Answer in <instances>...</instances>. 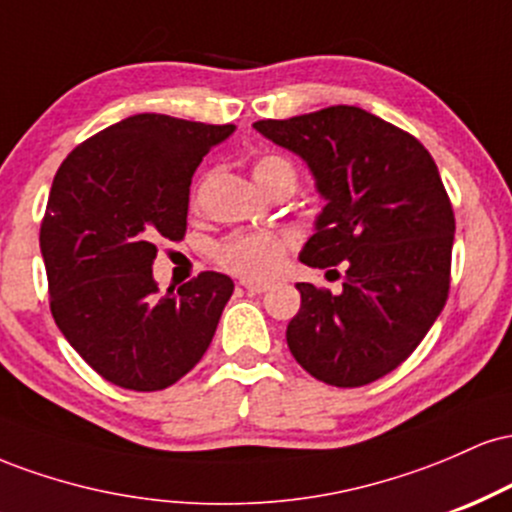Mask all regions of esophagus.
<instances>
[{
  "label": "esophagus",
  "mask_w": 512,
  "mask_h": 512,
  "mask_svg": "<svg viewBox=\"0 0 512 512\" xmlns=\"http://www.w3.org/2000/svg\"><path fill=\"white\" fill-rule=\"evenodd\" d=\"M243 286L245 291L248 293H264V291H269V284H260V281H243Z\"/></svg>",
  "instance_id": "obj_1"
}]
</instances>
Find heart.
<instances>
[{"label":"heart","mask_w":512,"mask_h":512,"mask_svg":"<svg viewBox=\"0 0 512 512\" xmlns=\"http://www.w3.org/2000/svg\"><path fill=\"white\" fill-rule=\"evenodd\" d=\"M252 175L267 190L279 180L296 182V168L289 158L279 154L260 156L252 166ZM291 240L279 233L269 231H248L233 233L216 243L214 260L221 269L240 276L248 281H267L284 267L286 255H289Z\"/></svg>","instance_id":"b5f03b06"}]
</instances>
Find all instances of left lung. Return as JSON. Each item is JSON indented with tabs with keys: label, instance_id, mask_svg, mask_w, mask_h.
<instances>
[{
	"label": "left lung",
	"instance_id": "8db88e82",
	"mask_svg": "<svg viewBox=\"0 0 512 512\" xmlns=\"http://www.w3.org/2000/svg\"><path fill=\"white\" fill-rule=\"evenodd\" d=\"M308 163L325 209L301 262L342 264V293L296 284L293 358L327 385L361 387L407 361L448 301L455 214L409 132L356 105L252 125Z\"/></svg>",
	"mask_w": 512,
	"mask_h": 512
}]
</instances>
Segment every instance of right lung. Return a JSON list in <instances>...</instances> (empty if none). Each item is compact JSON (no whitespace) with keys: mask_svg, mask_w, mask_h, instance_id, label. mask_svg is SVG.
Instances as JSON below:
<instances>
[{"mask_svg":"<svg viewBox=\"0 0 512 512\" xmlns=\"http://www.w3.org/2000/svg\"><path fill=\"white\" fill-rule=\"evenodd\" d=\"M236 125L142 113L105 127L62 161L40 226L50 310L76 354L108 383L154 392L209 349L233 293L202 272L158 293L156 240H182L190 182Z\"/></svg>","mask_w":512,"mask_h":512,"instance_id":"right-lung-1","label":"right lung"}]
</instances>
